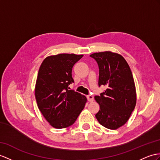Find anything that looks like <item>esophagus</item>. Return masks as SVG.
<instances>
[{
	"label": "esophagus",
	"mask_w": 160,
	"mask_h": 160,
	"mask_svg": "<svg viewBox=\"0 0 160 160\" xmlns=\"http://www.w3.org/2000/svg\"><path fill=\"white\" fill-rule=\"evenodd\" d=\"M87 98L89 102H93V96L92 95H88L87 96Z\"/></svg>",
	"instance_id": "34e87169"
}]
</instances>
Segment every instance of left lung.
Returning <instances> with one entry per match:
<instances>
[{"label":"left lung","mask_w":160,"mask_h":160,"mask_svg":"<svg viewBox=\"0 0 160 160\" xmlns=\"http://www.w3.org/2000/svg\"><path fill=\"white\" fill-rule=\"evenodd\" d=\"M99 67L98 85L106 90L94 98L100 105L96 114L104 127L116 130L125 124L136 104V87L130 68L124 58L111 51L93 53Z\"/></svg>","instance_id":"8db88e82"}]
</instances>
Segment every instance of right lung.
Returning a JSON list of instances; mask_svg holds the SVG:
<instances>
[{"mask_svg":"<svg viewBox=\"0 0 160 160\" xmlns=\"http://www.w3.org/2000/svg\"><path fill=\"white\" fill-rule=\"evenodd\" d=\"M83 55L59 53L42 61L35 85L38 108L52 127L61 129L72 126L87 102L85 96L71 89L72 68Z\"/></svg>","mask_w":160,"mask_h":160,"instance_id":"1","label":"right lung"}]
</instances>
